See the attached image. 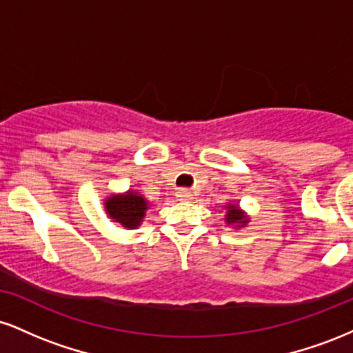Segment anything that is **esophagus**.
<instances>
[{"instance_id":"obj_1","label":"esophagus","mask_w":353,"mask_h":353,"mask_svg":"<svg viewBox=\"0 0 353 353\" xmlns=\"http://www.w3.org/2000/svg\"><path fill=\"white\" fill-rule=\"evenodd\" d=\"M176 196H177V199H179V201H190V199H192V192H190V190H188V189H179L176 192Z\"/></svg>"}]
</instances>
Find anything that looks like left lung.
<instances>
[{
    "label": "left lung",
    "instance_id": "left-lung-1",
    "mask_svg": "<svg viewBox=\"0 0 353 353\" xmlns=\"http://www.w3.org/2000/svg\"><path fill=\"white\" fill-rule=\"evenodd\" d=\"M225 209H228V212H225V222H228L229 225L244 228L247 222H249V217H247L245 214L239 209L237 204H229Z\"/></svg>",
    "mask_w": 353,
    "mask_h": 353
}]
</instances>
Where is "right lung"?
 <instances>
[{
    "instance_id": "right-lung-1",
    "label": "right lung",
    "mask_w": 353,
    "mask_h": 353,
    "mask_svg": "<svg viewBox=\"0 0 353 353\" xmlns=\"http://www.w3.org/2000/svg\"><path fill=\"white\" fill-rule=\"evenodd\" d=\"M104 209L112 221L123 225L124 229L139 228L149 209V202L134 190L124 194H114L104 201Z\"/></svg>"
}]
</instances>
